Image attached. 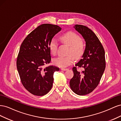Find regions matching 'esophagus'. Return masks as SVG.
<instances>
[{
	"mask_svg": "<svg viewBox=\"0 0 121 121\" xmlns=\"http://www.w3.org/2000/svg\"><path fill=\"white\" fill-rule=\"evenodd\" d=\"M61 70L62 71H66L68 69H65V68H61Z\"/></svg>",
	"mask_w": 121,
	"mask_h": 121,
	"instance_id": "1",
	"label": "esophagus"
}]
</instances>
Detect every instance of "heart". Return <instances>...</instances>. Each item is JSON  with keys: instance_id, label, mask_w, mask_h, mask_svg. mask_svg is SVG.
<instances>
[{"instance_id": "1", "label": "heart", "mask_w": 121, "mask_h": 121, "mask_svg": "<svg viewBox=\"0 0 121 121\" xmlns=\"http://www.w3.org/2000/svg\"><path fill=\"white\" fill-rule=\"evenodd\" d=\"M61 41L69 46L68 54L66 56H59L53 60L54 64L57 67L65 68L71 65L76 59H79L83 55L85 49V45L80 36L76 33L69 31L65 33L60 37ZM58 41L53 38L50 40L49 48L53 56L56 54Z\"/></svg>"}]
</instances>
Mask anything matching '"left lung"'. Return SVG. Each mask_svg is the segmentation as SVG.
<instances>
[{
	"label": "left lung",
	"instance_id": "8db88e82",
	"mask_svg": "<svg viewBox=\"0 0 121 121\" xmlns=\"http://www.w3.org/2000/svg\"><path fill=\"white\" fill-rule=\"evenodd\" d=\"M76 30L85 39L86 47L82 58L73 68L74 76L69 81L73 92L79 95H85L96 88L105 68L104 47L94 33L85 26L76 25ZM77 67H83L81 72Z\"/></svg>",
	"mask_w": 121,
	"mask_h": 121
}]
</instances>
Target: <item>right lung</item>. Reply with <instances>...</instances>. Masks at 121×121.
Returning <instances> with one entry per match:
<instances>
[{
    "instance_id": "1",
    "label": "right lung",
    "mask_w": 121,
    "mask_h": 121,
    "mask_svg": "<svg viewBox=\"0 0 121 121\" xmlns=\"http://www.w3.org/2000/svg\"><path fill=\"white\" fill-rule=\"evenodd\" d=\"M61 30L57 25L44 24L28 34L21 45L17 67L25 89L36 96L49 92L53 82V73L59 68L52 65L44 68L52 60L49 44L50 40Z\"/></svg>"
}]
</instances>
